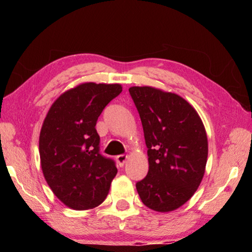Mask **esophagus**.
Instances as JSON below:
<instances>
[{"instance_id": "1", "label": "esophagus", "mask_w": 252, "mask_h": 252, "mask_svg": "<svg viewBox=\"0 0 252 252\" xmlns=\"http://www.w3.org/2000/svg\"><path fill=\"white\" fill-rule=\"evenodd\" d=\"M116 160L118 162V164L120 165V167H123V164L126 163V160H127V156L126 155H120V156H117Z\"/></svg>"}]
</instances>
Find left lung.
Here are the masks:
<instances>
[{"mask_svg":"<svg viewBox=\"0 0 252 252\" xmlns=\"http://www.w3.org/2000/svg\"><path fill=\"white\" fill-rule=\"evenodd\" d=\"M129 92L141 119L149 160L148 174L136 182V191L152 210H176L201 183L206 129L197 111L178 94L151 87H132Z\"/></svg>","mask_w":252,"mask_h":252,"instance_id":"1","label":"left lung"}]
</instances>
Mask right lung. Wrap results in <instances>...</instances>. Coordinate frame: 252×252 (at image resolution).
<instances>
[{"mask_svg":"<svg viewBox=\"0 0 252 252\" xmlns=\"http://www.w3.org/2000/svg\"><path fill=\"white\" fill-rule=\"evenodd\" d=\"M122 92L120 84L82 83L60 95L42 126L41 167L53 193L74 210L99 206L118 169L100 153L97 118Z\"/></svg>","mask_w":252,"mask_h":252,"instance_id":"add662e5","label":"right lung"}]
</instances>
